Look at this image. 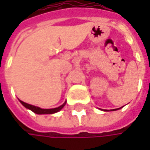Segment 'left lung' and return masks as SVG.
Here are the masks:
<instances>
[{
    "label": "left lung",
    "mask_w": 150,
    "mask_h": 150,
    "mask_svg": "<svg viewBox=\"0 0 150 150\" xmlns=\"http://www.w3.org/2000/svg\"><path fill=\"white\" fill-rule=\"evenodd\" d=\"M116 110H117V109H116ZM106 111H107V110H106Z\"/></svg>",
    "instance_id": "8db88e82"
}]
</instances>
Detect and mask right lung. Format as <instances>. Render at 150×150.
Here are the masks:
<instances>
[{
	"label": "right lung",
	"instance_id": "obj_1",
	"mask_svg": "<svg viewBox=\"0 0 150 150\" xmlns=\"http://www.w3.org/2000/svg\"><path fill=\"white\" fill-rule=\"evenodd\" d=\"M20 102L25 107V108L30 109V110H32V112H35V113H38V114H51V113H54V112L60 111L61 109L64 107V105L66 104V102H65L62 105H61V106L58 107V108H50V109H43V108H39V107L33 106V105H31V104L26 103H24V102H22V101L21 100Z\"/></svg>",
	"mask_w": 150,
	"mask_h": 150
}]
</instances>
